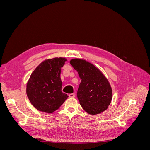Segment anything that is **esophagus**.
Instances as JSON below:
<instances>
[{"label": "esophagus", "mask_w": 150, "mask_h": 150, "mask_svg": "<svg viewBox=\"0 0 150 150\" xmlns=\"http://www.w3.org/2000/svg\"><path fill=\"white\" fill-rule=\"evenodd\" d=\"M69 97L70 98H74L75 97V94H74V93L70 94H69Z\"/></svg>", "instance_id": "obj_1"}]
</instances>
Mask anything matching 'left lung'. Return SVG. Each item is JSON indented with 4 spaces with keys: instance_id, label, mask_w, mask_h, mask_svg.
Instances as JSON below:
<instances>
[{
    "instance_id": "8db88e82",
    "label": "left lung",
    "mask_w": 150,
    "mask_h": 150,
    "mask_svg": "<svg viewBox=\"0 0 150 150\" xmlns=\"http://www.w3.org/2000/svg\"><path fill=\"white\" fill-rule=\"evenodd\" d=\"M70 63L81 79L78 98L84 110L91 115L106 111L112 98V90L106 77L86 60L75 58Z\"/></svg>"
}]
</instances>
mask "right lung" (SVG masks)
Segmentation results:
<instances>
[{"label":"right lung","mask_w":150,"mask_h":150,"mask_svg":"<svg viewBox=\"0 0 150 150\" xmlns=\"http://www.w3.org/2000/svg\"><path fill=\"white\" fill-rule=\"evenodd\" d=\"M65 57H54L42 61L31 74L26 85V93L33 106L38 110L52 113L68 98L61 91V68Z\"/></svg>","instance_id":"right-lung-1"}]
</instances>
